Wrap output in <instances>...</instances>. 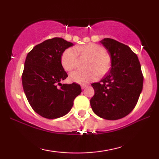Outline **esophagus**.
I'll list each match as a JSON object with an SVG mask.
<instances>
[{
	"instance_id": "obj_1",
	"label": "esophagus",
	"mask_w": 159,
	"mask_h": 159,
	"mask_svg": "<svg viewBox=\"0 0 159 159\" xmlns=\"http://www.w3.org/2000/svg\"><path fill=\"white\" fill-rule=\"evenodd\" d=\"M86 87H87V85H81V88H82V89H84V88H85Z\"/></svg>"
}]
</instances>
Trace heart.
Listing matches in <instances>:
<instances>
[{
    "label": "heart",
    "instance_id": "b5f03b06",
    "mask_svg": "<svg viewBox=\"0 0 159 159\" xmlns=\"http://www.w3.org/2000/svg\"><path fill=\"white\" fill-rule=\"evenodd\" d=\"M80 58L88 59L85 71H76L70 74L71 81L85 85L95 80L97 76L102 77L108 73L111 67V58L105 49L98 44L88 43L75 48H67L61 56V64L66 71H71L77 66Z\"/></svg>",
    "mask_w": 159,
    "mask_h": 159
}]
</instances>
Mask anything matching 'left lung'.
<instances>
[{"label":"left lung","mask_w":159,"mask_h":159,"mask_svg":"<svg viewBox=\"0 0 159 159\" xmlns=\"http://www.w3.org/2000/svg\"><path fill=\"white\" fill-rule=\"evenodd\" d=\"M101 43L111 58V69L100 81L91 85L95 95L90 99L93 111L107 120H117L133 111L143 87V75L138 56L128 45L111 39Z\"/></svg>","instance_id":"left-lung-1"}]
</instances>
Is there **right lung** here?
Here are the masks:
<instances>
[{
	"instance_id": "add662e5",
	"label": "right lung",
	"mask_w": 159,
	"mask_h": 159,
	"mask_svg": "<svg viewBox=\"0 0 159 159\" xmlns=\"http://www.w3.org/2000/svg\"><path fill=\"white\" fill-rule=\"evenodd\" d=\"M73 45L61 38H53L36 45L26 56L21 76L23 89L32 109L43 117L53 119L68 114L81 93L77 83H60L68 77L61 64V54Z\"/></svg>"
}]
</instances>
